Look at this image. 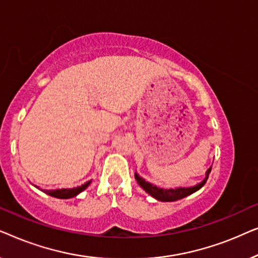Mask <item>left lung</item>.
<instances>
[{"instance_id":"1","label":"left lung","mask_w":258,"mask_h":258,"mask_svg":"<svg viewBox=\"0 0 258 258\" xmlns=\"http://www.w3.org/2000/svg\"><path fill=\"white\" fill-rule=\"evenodd\" d=\"M211 171V167L208 169L206 172V178L203 179L202 182L197 183L196 185L194 186H188V188H175V189H162L158 188V186L151 184V183L144 181V179L141 177V176L137 175V172H135V178L139 184L141 185V188L149 194L150 196H153L154 199H156L158 201H162V202H174V201L184 199V197L191 195L197 190H200L202 186L206 184L208 177H209V174Z\"/></svg>"}]
</instances>
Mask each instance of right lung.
<instances>
[{
  "instance_id": "add662e5",
  "label": "right lung",
  "mask_w": 258,
  "mask_h": 258,
  "mask_svg": "<svg viewBox=\"0 0 258 258\" xmlns=\"http://www.w3.org/2000/svg\"><path fill=\"white\" fill-rule=\"evenodd\" d=\"M91 183V181H88L84 183V184L80 185V186H76V188H72V189H56V190H44L45 194H48V195H50L52 197H56V199H63V200H67V199H72V197H75L79 195L80 192H82L84 189L88 188V185H89Z\"/></svg>"
}]
</instances>
